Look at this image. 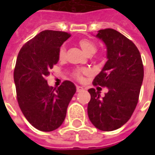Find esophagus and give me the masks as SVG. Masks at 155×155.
Masks as SVG:
<instances>
[{"mask_svg": "<svg viewBox=\"0 0 155 155\" xmlns=\"http://www.w3.org/2000/svg\"><path fill=\"white\" fill-rule=\"evenodd\" d=\"M84 90V88L82 87V86H80V85H77L76 86V91H77V92H81V91H82Z\"/></svg>", "mask_w": 155, "mask_h": 155, "instance_id": "obj_1", "label": "esophagus"}]
</instances>
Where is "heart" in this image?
I'll use <instances>...</instances> for the list:
<instances>
[{
  "instance_id": "heart-1",
  "label": "heart",
  "mask_w": 155,
  "mask_h": 155,
  "mask_svg": "<svg viewBox=\"0 0 155 155\" xmlns=\"http://www.w3.org/2000/svg\"><path fill=\"white\" fill-rule=\"evenodd\" d=\"M79 45L82 49V51H84L85 54L91 56L93 54L95 53L96 51V45L94 44L92 41H90L88 39H81L79 41ZM65 57V48L64 46H61L60 51H59V59L61 61H63ZM86 73V71H74V76L77 80H81L82 79V74Z\"/></svg>"
}]
</instances>
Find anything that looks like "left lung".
<instances>
[{
	"label": "left lung",
	"instance_id": "1",
	"mask_svg": "<svg viewBox=\"0 0 155 155\" xmlns=\"http://www.w3.org/2000/svg\"><path fill=\"white\" fill-rule=\"evenodd\" d=\"M96 37L105 44L108 61L93 84L106 87L108 92L101 98L99 91H88L91 96L88 116L100 130L112 131L126 123L135 110L143 79V62L136 45L114 29L100 30Z\"/></svg>",
	"mask_w": 155,
	"mask_h": 155
}]
</instances>
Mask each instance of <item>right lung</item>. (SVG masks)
I'll use <instances>...</instances> for the list:
<instances>
[{
	"instance_id": "add662e5",
	"label": "right lung",
	"mask_w": 155,
	"mask_h": 155,
	"mask_svg": "<svg viewBox=\"0 0 155 155\" xmlns=\"http://www.w3.org/2000/svg\"><path fill=\"white\" fill-rule=\"evenodd\" d=\"M70 36L67 32L43 31L22 46L16 59L14 81L19 106L29 123L41 131L50 132L61 126L76 91L71 81L53 88L45 79Z\"/></svg>"
}]
</instances>
